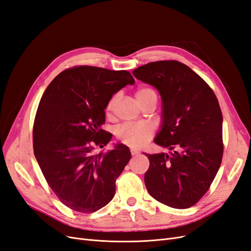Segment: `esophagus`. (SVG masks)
I'll return each mask as SVG.
<instances>
[{"mask_svg":"<svg viewBox=\"0 0 251 251\" xmlns=\"http://www.w3.org/2000/svg\"><path fill=\"white\" fill-rule=\"evenodd\" d=\"M139 153V151L138 150H136V149H131V154L134 156V155H137Z\"/></svg>","mask_w":251,"mask_h":251,"instance_id":"obj_1","label":"esophagus"}]
</instances>
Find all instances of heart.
<instances>
[{
  "label": "heart",
  "mask_w": 251,
  "mask_h": 251,
  "mask_svg": "<svg viewBox=\"0 0 251 251\" xmlns=\"http://www.w3.org/2000/svg\"><path fill=\"white\" fill-rule=\"evenodd\" d=\"M149 92H154V91L149 88L139 89L136 92V97L138 100L139 97ZM117 95H114L109 100L107 104L108 111H112L114 105H115ZM154 126L149 124H125L117 128L116 137L121 143L126 144V146L139 149L150 141L151 136L154 135Z\"/></svg>",
  "instance_id": "obj_1"
}]
</instances>
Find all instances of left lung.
Wrapping results in <instances>:
<instances>
[{
    "mask_svg": "<svg viewBox=\"0 0 251 251\" xmlns=\"http://www.w3.org/2000/svg\"><path fill=\"white\" fill-rule=\"evenodd\" d=\"M133 75L160 93L162 125L154 141L173 150L170 154H146L148 192L170 207H191L208 191L222 162L223 117L217 96L178 60L149 63Z\"/></svg>",
    "mask_w": 251,
    "mask_h": 251,
    "instance_id": "obj_1",
    "label": "left lung"
}]
</instances>
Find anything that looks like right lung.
<instances>
[{
  "mask_svg": "<svg viewBox=\"0 0 251 251\" xmlns=\"http://www.w3.org/2000/svg\"><path fill=\"white\" fill-rule=\"evenodd\" d=\"M135 82L130 72L75 66L60 72L45 90L33 125V151L47 183L67 207L90 214L115 195V182L131 159L101 128L113 94Z\"/></svg>",
  "mask_w": 251,
  "mask_h": 251,
  "instance_id": "obj_1",
  "label": "right lung"
}]
</instances>
